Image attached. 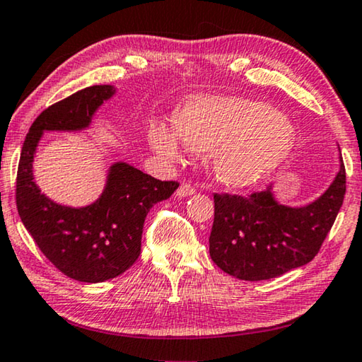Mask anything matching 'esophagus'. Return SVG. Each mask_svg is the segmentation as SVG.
I'll return each instance as SVG.
<instances>
[{
	"label": "esophagus",
	"instance_id": "1",
	"mask_svg": "<svg viewBox=\"0 0 362 362\" xmlns=\"http://www.w3.org/2000/svg\"><path fill=\"white\" fill-rule=\"evenodd\" d=\"M193 193H194V187L192 185V183H188V182H183L182 185L177 188V192H175V194L179 196V198H187V196L193 194Z\"/></svg>",
	"mask_w": 362,
	"mask_h": 362
}]
</instances>
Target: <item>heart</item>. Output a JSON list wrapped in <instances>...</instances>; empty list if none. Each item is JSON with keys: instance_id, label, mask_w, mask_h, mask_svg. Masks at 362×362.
<instances>
[{"instance_id": "obj_1", "label": "heart", "mask_w": 362, "mask_h": 362, "mask_svg": "<svg viewBox=\"0 0 362 362\" xmlns=\"http://www.w3.org/2000/svg\"><path fill=\"white\" fill-rule=\"evenodd\" d=\"M174 124L189 150L212 151L214 173L231 187L265 179L286 161L296 142L284 115L240 97H196L177 110ZM150 142L164 156H179V140L168 127L151 126Z\"/></svg>"}]
</instances>
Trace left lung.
I'll return each mask as SVG.
<instances>
[{
    "label": "left lung",
    "instance_id": "1",
    "mask_svg": "<svg viewBox=\"0 0 362 362\" xmlns=\"http://www.w3.org/2000/svg\"><path fill=\"white\" fill-rule=\"evenodd\" d=\"M346 192L345 164L313 204L292 209L274 201L272 187L247 196L214 193L209 254L238 279L281 276L311 262L337 218Z\"/></svg>",
    "mask_w": 362,
    "mask_h": 362
}]
</instances>
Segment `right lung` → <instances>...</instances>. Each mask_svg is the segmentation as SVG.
Instances as JSON below:
<instances>
[{"mask_svg": "<svg viewBox=\"0 0 362 362\" xmlns=\"http://www.w3.org/2000/svg\"><path fill=\"white\" fill-rule=\"evenodd\" d=\"M113 93L108 84L90 86L41 112L27 134L17 168L16 204L23 225L59 272L83 283H102L124 273L140 255L146 214L179 188L177 180H159L119 163L112 168L99 201L88 207L59 206L40 193L32 161L42 131L86 127Z\"/></svg>", "mask_w": 362, "mask_h": 362, "instance_id": "1", "label": "right lung"}]
</instances>
